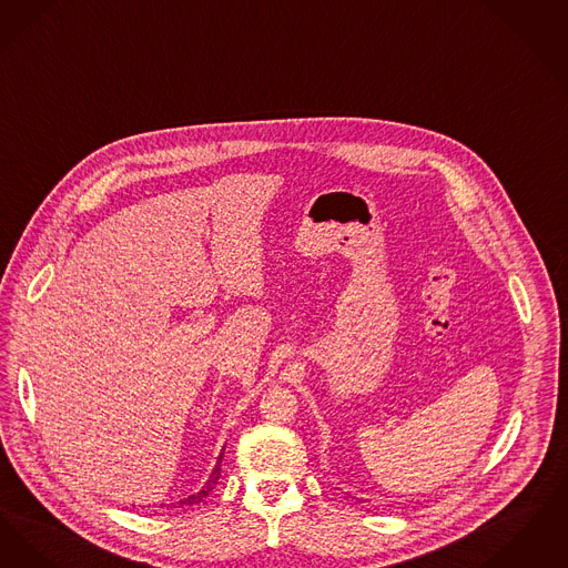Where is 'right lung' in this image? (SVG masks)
<instances>
[{"label":"right lung","instance_id":"add662e5","mask_svg":"<svg viewBox=\"0 0 568 568\" xmlns=\"http://www.w3.org/2000/svg\"><path fill=\"white\" fill-rule=\"evenodd\" d=\"M221 458H219V465H216V469L212 470V475H210V479H207V484L199 490L197 494H193V496H189V498H184V500H180V503H172V507H189V505H197L201 503L207 494L212 493L214 488H216V484H219V479H221Z\"/></svg>","mask_w":568,"mask_h":568}]
</instances>
